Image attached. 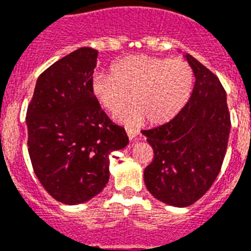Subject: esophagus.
Masks as SVG:
<instances>
[{"mask_svg":"<svg viewBox=\"0 0 251 251\" xmlns=\"http://www.w3.org/2000/svg\"><path fill=\"white\" fill-rule=\"evenodd\" d=\"M126 133H127V135H129L130 141H133L134 138H137V135L139 134L137 129H131V127H126Z\"/></svg>","mask_w":251,"mask_h":251,"instance_id":"34e87169","label":"esophagus"}]
</instances>
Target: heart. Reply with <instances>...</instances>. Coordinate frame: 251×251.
Returning a JSON list of instances; mask_svg holds the SVG:
<instances>
[{
	"label": "heart",
	"mask_w": 251,
	"mask_h": 251,
	"mask_svg": "<svg viewBox=\"0 0 251 251\" xmlns=\"http://www.w3.org/2000/svg\"><path fill=\"white\" fill-rule=\"evenodd\" d=\"M194 73L181 58L131 56L112 66V75L99 73L92 78L91 91L109 114H117L131 101L135 104L121 116L126 124L147 118L159 125L171 121L190 98Z\"/></svg>",
	"instance_id": "obj_1"
}]
</instances>
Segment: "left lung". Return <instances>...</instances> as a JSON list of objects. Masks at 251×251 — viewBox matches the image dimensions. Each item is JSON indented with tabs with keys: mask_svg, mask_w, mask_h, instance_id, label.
<instances>
[{
	"mask_svg": "<svg viewBox=\"0 0 251 251\" xmlns=\"http://www.w3.org/2000/svg\"><path fill=\"white\" fill-rule=\"evenodd\" d=\"M195 84L186 105L164 125L142 130L153 150L145 182L156 199L186 207L206 194L218 177L230 130L226 94L210 69L190 54Z\"/></svg>",
	"mask_w": 251,
	"mask_h": 251,
	"instance_id": "obj_1",
	"label": "left lung"
}]
</instances>
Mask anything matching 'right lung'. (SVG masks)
<instances>
[{
    "instance_id": "add662e5",
    "label": "right lung",
    "mask_w": 251,
    "mask_h": 251,
    "mask_svg": "<svg viewBox=\"0 0 251 251\" xmlns=\"http://www.w3.org/2000/svg\"><path fill=\"white\" fill-rule=\"evenodd\" d=\"M98 50L79 48L37 78L27 108L28 153L37 178L65 204L90 201L109 181V155L129 143L91 91Z\"/></svg>"
}]
</instances>
